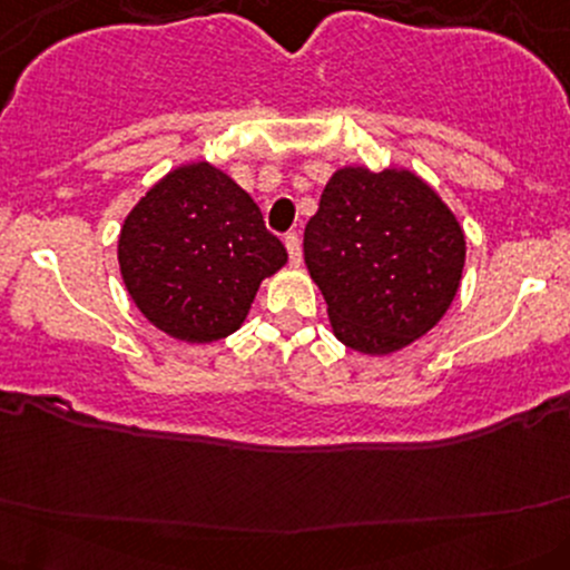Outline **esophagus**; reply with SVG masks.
I'll return each instance as SVG.
<instances>
[{
  "mask_svg": "<svg viewBox=\"0 0 570 570\" xmlns=\"http://www.w3.org/2000/svg\"><path fill=\"white\" fill-rule=\"evenodd\" d=\"M284 246H286V252H289L292 265H299V259H303V246H299V235L297 233L286 235Z\"/></svg>",
  "mask_w": 570,
  "mask_h": 570,
  "instance_id": "34e87169",
  "label": "esophagus"
}]
</instances>
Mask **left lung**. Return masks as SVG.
<instances>
[{
    "label": "left lung",
    "instance_id": "8db88e82",
    "mask_svg": "<svg viewBox=\"0 0 570 570\" xmlns=\"http://www.w3.org/2000/svg\"><path fill=\"white\" fill-rule=\"evenodd\" d=\"M303 252L340 343L389 356L448 313L461 286L466 235L417 174L345 166L326 181Z\"/></svg>",
    "mask_w": 570,
    "mask_h": 570
}]
</instances>
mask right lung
Segmentation results:
<instances>
[{
	"label": "right lung",
	"instance_id": "add662e5",
	"mask_svg": "<svg viewBox=\"0 0 570 570\" xmlns=\"http://www.w3.org/2000/svg\"><path fill=\"white\" fill-rule=\"evenodd\" d=\"M286 259L252 195L208 160L181 163L155 181L117 238L130 299L185 343H217L240 330L259 284Z\"/></svg>",
	"mask_w": 570,
	"mask_h": 570
}]
</instances>
